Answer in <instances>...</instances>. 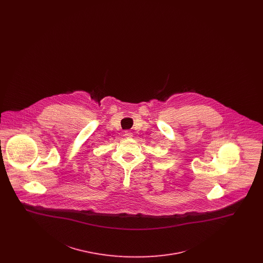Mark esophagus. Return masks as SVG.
Wrapping results in <instances>:
<instances>
[{"instance_id":"1","label":"esophagus","mask_w":263,"mask_h":263,"mask_svg":"<svg viewBox=\"0 0 263 263\" xmlns=\"http://www.w3.org/2000/svg\"><path fill=\"white\" fill-rule=\"evenodd\" d=\"M124 135H125L126 137H131V136H132V133H131L129 130H126Z\"/></svg>"}]
</instances>
